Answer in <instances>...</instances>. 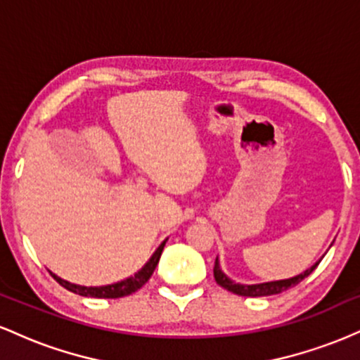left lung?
<instances>
[{"label": "left lung", "mask_w": 360, "mask_h": 360, "mask_svg": "<svg viewBox=\"0 0 360 360\" xmlns=\"http://www.w3.org/2000/svg\"><path fill=\"white\" fill-rule=\"evenodd\" d=\"M320 264V260L311 266L309 269H307L303 274L295 276L291 279H283V281H272V283H264V284H252V286H247V284H238L233 283L232 279L226 278L220 269V264H218V259L214 260V267H213V276L217 284H220L221 288H225L226 291L233 292V295L238 296H250V298H255V296H271V295H279V292L286 291L289 288H295L296 284H300L304 278H308L313 271L316 269V266Z\"/></svg>", "instance_id": "8db88e82"}]
</instances>
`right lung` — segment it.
<instances>
[{
  "mask_svg": "<svg viewBox=\"0 0 360 360\" xmlns=\"http://www.w3.org/2000/svg\"><path fill=\"white\" fill-rule=\"evenodd\" d=\"M164 245H166V240L160 243L159 249L154 252V255H152L150 260H148L146 266H143L142 269H140L137 274L134 276V278L120 281V283H117V284H108V286H100V288H86V286H77V284L68 283V281L60 279L59 276L52 274V272L51 274L53 276V279H56L62 288H65L68 291H71V292H76V295L89 296V298H123V296H128V295H131V292L139 291V289L142 288L148 279H150V276L154 274L157 264H159V259H160V254H162V250H164Z\"/></svg>",
  "mask_w": 360,
  "mask_h": 360,
  "instance_id": "add662e5",
  "label": "right lung"
}]
</instances>
